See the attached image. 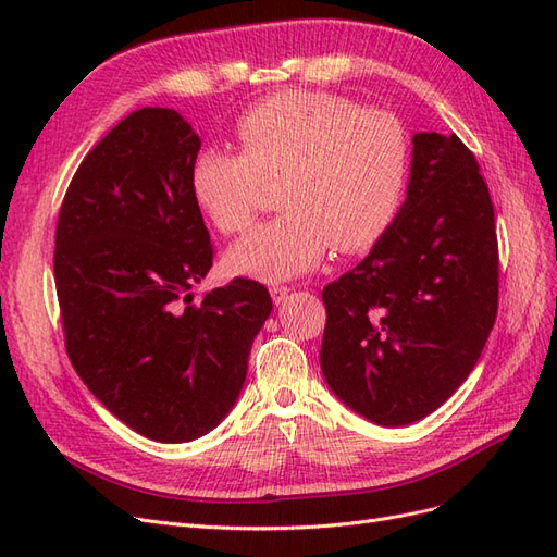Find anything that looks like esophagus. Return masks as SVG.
<instances>
[{"label": "esophagus", "mask_w": 557, "mask_h": 557, "mask_svg": "<svg viewBox=\"0 0 557 557\" xmlns=\"http://www.w3.org/2000/svg\"><path fill=\"white\" fill-rule=\"evenodd\" d=\"M269 293H272V299H274L276 307L283 305V301H288V297H290V288H285V285H274V288Z\"/></svg>", "instance_id": "34e87169"}]
</instances>
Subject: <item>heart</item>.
I'll use <instances>...</instances> for the list:
<instances>
[{
  "label": "heart",
  "mask_w": 557,
  "mask_h": 557,
  "mask_svg": "<svg viewBox=\"0 0 557 557\" xmlns=\"http://www.w3.org/2000/svg\"><path fill=\"white\" fill-rule=\"evenodd\" d=\"M242 150L205 148L190 170V193L213 227L244 232L262 183L278 181L283 211L234 244L232 274L288 281L342 252L376 244L393 223L409 178L411 139L397 115L346 97L285 92L237 121Z\"/></svg>",
  "instance_id": "1"
}]
</instances>
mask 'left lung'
Masks as SVG:
<instances>
[{
    "label": "left lung",
    "mask_w": 557,
    "mask_h": 557,
    "mask_svg": "<svg viewBox=\"0 0 557 557\" xmlns=\"http://www.w3.org/2000/svg\"><path fill=\"white\" fill-rule=\"evenodd\" d=\"M411 144L395 221L323 288V376L348 409L385 428L440 409L497 315L495 211L476 158L455 134L418 132Z\"/></svg>",
    "instance_id": "left-lung-1"
}]
</instances>
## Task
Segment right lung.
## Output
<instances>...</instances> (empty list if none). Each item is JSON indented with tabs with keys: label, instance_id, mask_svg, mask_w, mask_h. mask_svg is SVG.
<instances>
[{
	"label": "right lung",
	"instance_id": "obj_1",
	"mask_svg": "<svg viewBox=\"0 0 557 557\" xmlns=\"http://www.w3.org/2000/svg\"><path fill=\"white\" fill-rule=\"evenodd\" d=\"M201 139L174 109L129 113L81 162L55 230V288L76 374L127 428L181 444L232 411L272 313L258 281L195 301L213 248L190 193Z\"/></svg>",
	"mask_w": 557,
	"mask_h": 557
}]
</instances>
